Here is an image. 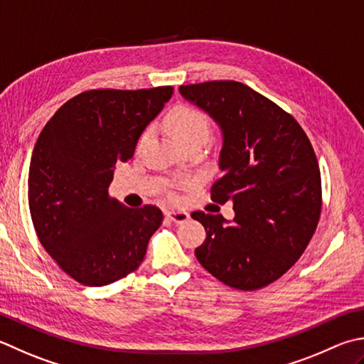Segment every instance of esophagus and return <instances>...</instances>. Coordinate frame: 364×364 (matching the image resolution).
<instances>
[{
    "label": "esophagus",
    "instance_id": "34e87169",
    "mask_svg": "<svg viewBox=\"0 0 364 364\" xmlns=\"http://www.w3.org/2000/svg\"><path fill=\"white\" fill-rule=\"evenodd\" d=\"M166 216L170 220H173V223L181 224V223H186V220L189 219V213L184 210H170L166 213Z\"/></svg>",
    "mask_w": 364,
    "mask_h": 364
}]
</instances>
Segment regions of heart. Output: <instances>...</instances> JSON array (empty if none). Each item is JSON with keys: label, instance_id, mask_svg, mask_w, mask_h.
<instances>
[{"label": "heart", "instance_id": "heart-1", "mask_svg": "<svg viewBox=\"0 0 364 364\" xmlns=\"http://www.w3.org/2000/svg\"><path fill=\"white\" fill-rule=\"evenodd\" d=\"M166 129L178 145L192 140H206L210 132V121L202 110L191 105H178L166 117ZM148 137L145 132L140 137V144Z\"/></svg>", "mask_w": 364, "mask_h": 364}]
</instances>
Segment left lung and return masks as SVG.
Returning <instances> with one entry per match:
<instances>
[{
    "label": "left lung",
    "mask_w": 364,
    "mask_h": 364,
    "mask_svg": "<svg viewBox=\"0 0 364 364\" xmlns=\"http://www.w3.org/2000/svg\"><path fill=\"white\" fill-rule=\"evenodd\" d=\"M184 99L223 131L211 198L233 202L232 223L194 211L206 230L196 249L200 265L225 286L257 290L301 257L322 211V180L308 135L279 105L233 80L181 85Z\"/></svg>",
    "instance_id": "obj_1"
}]
</instances>
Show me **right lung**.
Returning <instances> with one entry per match:
<instances>
[{
	"mask_svg": "<svg viewBox=\"0 0 364 364\" xmlns=\"http://www.w3.org/2000/svg\"><path fill=\"white\" fill-rule=\"evenodd\" d=\"M172 87L90 90L63 104L36 141L28 203L41 245L64 273L90 287L123 279L144 262L162 224L154 205L109 197L117 162L134 156Z\"/></svg>",
	"mask_w": 364,
	"mask_h": 364,
	"instance_id": "add662e5",
	"label": "right lung"
}]
</instances>
